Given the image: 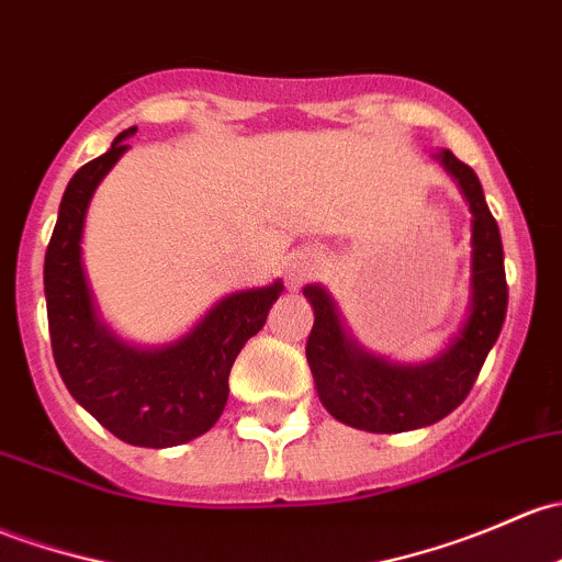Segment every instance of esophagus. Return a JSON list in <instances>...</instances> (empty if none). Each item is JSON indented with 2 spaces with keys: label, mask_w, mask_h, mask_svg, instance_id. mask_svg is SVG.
<instances>
[{
  "label": "esophagus",
  "mask_w": 562,
  "mask_h": 562,
  "mask_svg": "<svg viewBox=\"0 0 562 562\" xmlns=\"http://www.w3.org/2000/svg\"><path fill=\"white\" fill-rule=\"evenodd\" d=\"M317 271H321V258H317L315 252L312 250L293 252L291 261L285 266L288 288H291V291H299V288L304 285V282H310Z\"/></svg>",
  "instance_id": "obj_1"
}]
</instances>
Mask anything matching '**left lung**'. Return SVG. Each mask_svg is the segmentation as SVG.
Instances as JSON below:
<instances>
[{
  "label": "left lung",
  "instance_id": "1",
  "mask_svg": "<svg viewBox=\"0 0 562 562\" xmlns=\"http://www.w3.org/2000/svg\"><path fill=\"white\" fill-rule=\"evenodd\" d=\"M434 158L458 182L471 210L469 306L445 350L420 363H401L369 352L345 326V317L326 288L317 282L304 285V296L315 312V326L306 339V360L317 395L330 417L369 434L425 428L458 409L484 358L498 341L509 304L504 245L498 223L484 202L480 177L450 150L434 153Z\"/></svg>",
  "mask_w": 562,
  "mask_h": 562
}]
</instances>
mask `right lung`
<instances>
[{"label":"right lung","mask_w":562,"mask_h":562,"mask_svg":"<svg viewBox=\"0 0 562 562\" xmlns=\"http://www.w3.org/2000/svg\"><path fill=\"white\" fill-rule=\"evenodd\" d=\"M137 126L80 167L58 206L45 252V301L58 374L72 398L110 434L134 447L186 445L206 434L228 401V374L239 350L263 328L282 282L236 291L167 345H134L99 312L82 263V232L99 182L121 161Z\"/></svg>","instance_id":"right-lung-1"}]
</instances>
